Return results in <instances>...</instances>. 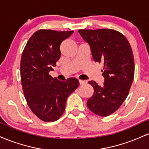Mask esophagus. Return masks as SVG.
Wrapping results in <instances>:
<instances>
[{"label":"esophagus","instance_id":"34e87169","mask_svg":"<svg viewBox=\"0 0 149 149\" xmlns=\"http://www.w3.org/2000/svg\"><path fill=\"white\" fill-rule=\"evenodd\" d=\"M87 82L85 81V80H79V83L80 85H83V84H85Z\"/></svg>","mask_w":149,"mask_h":149}]
</instances>
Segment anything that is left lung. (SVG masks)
I'll list each match as a JSON object with an SVG mask.
<instances>
[{
  "instance_id": "left-lung-1",
  "label": "left lung",
  "mask_w": 149,
  "mask_h": 149,
  "mask_svg": "<svg viewBox=\"0 0 149 149\" xmlns=\"http://www.w3.org/2000/svg\"><path fill=\"white\" fill-rule=\"evenodd\" d=\"M78 32L90 45L94 61L104 64V85L88 82L94 94L87 106L92 113L106 117L118 110L129 94L134 75L132 49L125 36L118 31L100 29Z\"/></svg>"
}]
</instances>
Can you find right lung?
<instances>
[{"mask_svg": "<svg viewBox=\"0 0 149 149\" xmlns=\"http://www.w3.org/2000/svg\"><path fill=\"white\" fill-rule=\"evenodd\" d=\"M73 32L37 31L22 52L20 75L24 95L31 111L44 122L61 117L68 97L79 86L76 78L60 81L49 73L60 57L61 43Z\"/></svg>", "mask_w": 149, "mask_h": 149, "instance_id": "1", "label": "right lung"}]
</instances>
